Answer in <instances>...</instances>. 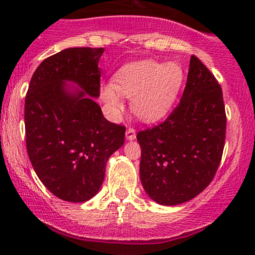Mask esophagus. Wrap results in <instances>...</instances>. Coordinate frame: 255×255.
<instances>
[{
  "label": "esophagus",
  "mask_w": 255,
  "mask_h": 255,
  "mask_svg": "<svg viewBox=\"0 0 255 255\" xmlns=\"http://www.w3.org/2000/svg\"><path fill=\"white\" fill-rule=\"evenodd\" d=\"M125 135H127L128 140H133V138L136 137V130H135V128H128Z\"/></svg>",
  "instance_id": "1"
}]
</instances>
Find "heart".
<instances>
[{
	"label": "heart",
	"mask_w": 255,
	"mask_h": 255,
	"mask_svg": "<svg viewBox=\"0 0 255 255\" xmlns=\"http://www.w3.org/2000/svg\"><path fill=\"white\" fill-rule=\"evenodd\" d=\"M183 83V70L177 63L141 60L123 67L103 95L110 108H123L122 95L130 97L133 114L143 122H156L172 108Z\"/></svg>",
	"instance_id": "obj_1"
}]
</instances>
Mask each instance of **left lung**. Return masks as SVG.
<instances>
[{"mask_svg":"<svg viewBox=\"0 0 255 255\" xmlns=\"http://www.w3.org/2000/svg\"><path fill=\"white\" fill-rule=\"evenodd\" d=\"M226 125L221 85L192 55L177 107L165 122L136 135L146 193L163 206L180 205L200 195L212 182L221 163Z\"/></svg>","mask_w":255,"mask_h":255,"instance_id":"left-lung-1","label":"left lung"}]
</instances>
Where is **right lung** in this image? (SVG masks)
I'll return each mask as SVG.
<instances>
[{
	"label": "right lung",
	"instance_id": "1",
	"mask_svg": "<svg viewBox=\"0 0 255 255\" xmlns=\"http://www.w3.org/2000/svg\"><path fill=\"white\" fill-rule=\"evenodd\" d=\"M103 52L77 47L45 58L26 94L28 157L43 185L68 202H85L97 195L108 158L125 141V127L108 122L94 100L100 94ZM65 80L82 90L69 93Z\"/></svg>",
	"mask_w": 255,
	"mask_h": 255
}]
</instances>
